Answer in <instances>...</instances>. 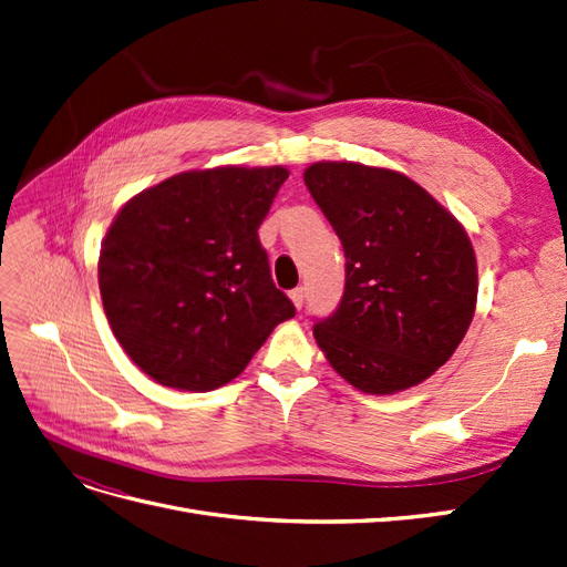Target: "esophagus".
I'll list each match as a JSON object with an SVG mask.
<instances>
[{"instance_id":"34e87169","label":"esophagus","mask_w":567,"mask_h":567,"mask_svg":"<svg viewBox=\"0 0 567 567\" xmlns=\"http://www.w3.org/2000/svg\"><path fill=\"white\" fill-rule=\"evenodd\" d=\"M290 300H293V305L298 307V310H300V307L305 305V288L302 286H298V288H293V290H290Z\"/></svg>"}]
</instances>
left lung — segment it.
I'll use <instances>...</instances> for the list:
<instances>
[{
	"label": "left lung",
	"instance_id": "obj_1",
	"mask_svg": "<svg viewBox=\"0 0 567 567\" xmlns=\"http://www.w3.org/2000/svg\"><path fill=\"white\" fill-rule=\"evenodd\" d=\"M305 184L346 252L336 312L315 319L319 348L362 392L419 385L454 354L475 312L477 267L466 231L392 169L315 163Z\"/></svg>",
	"mask_w": 567,
	"mask_h": 567
}]
</instances>
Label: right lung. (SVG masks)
Masks as SVG:
<instances>
[{"label":"right lung","instance_id":"1","mask_svg":"<svg viewBox=\"0 0 567 567\" xmlns=\"http://www.w3.org/2000/svg\"><path fill=\"white\" fill-rule=\"evenodd\" d=\"M284 167L192 169L117 213L99 288L120 346L161 385L208 392L241 373L296 307L271 281L257 229Z\"/></svg>","mask_w":567,"mask_h":567}]
</instances>
